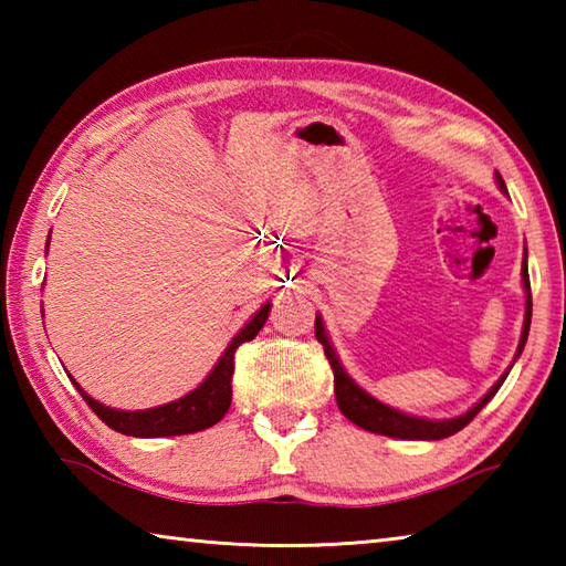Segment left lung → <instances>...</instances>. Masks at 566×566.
I'll use <instances>...</instances> for the list:
<instances>
[{
	"instance_id": "1",
	"label": "left lung",
	"mask_w": 566,
	"mask_h": 566,
	"mask_svg": "<svg viewBox=\"0 0 566 566\" xmlns=\"http://www.w3.org/2000/svg\"><path fill=\"white\" fill-rule=\"evenodd\" d=\"M496 185H500L506 191L504 179L500 175H496ZM522 282H524V290H526V310H524V327H522L520 347H516V357H520L522 349H524L526 337H530V324H532V294H530V272H526V254H524V262H522ZM314 334H317V339L324 347V354H327V359L332 364L334 397H337V405H339L342 415L347 417L349 421H354L357 427L367 429V432L395 437V439H444V437L457 434L459 429H464L469 421H472L479 415V411L486 407V401H490L496 395V391H500L506 375H510V369H506L504 375L496 379V385L490 391H486V395L479 399L472 409L464 411V415L452 417V419H424V417L405 415V411H399V409H391L387 405H381L379 399L367 395V391H364L357 385V381H354L347 375V371H344L337 352H334L327 332H324V322H322L319 314H317V322H314Z\"/></svg>"
}]
</instances>
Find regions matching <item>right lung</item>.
I'll return each instance as SVG.
<instances>
[{"instance_id":"add662e5","label":"right lung","mask_w":566,"mask_h":566,"mask_svg":"<svg viewBox=\"0 0 566 566\" xmlns=\"http://www.w3.org/2000/svg\"><path fill=\"white\" fill-rule=\"evenodd\" d=\"M46 247H50V242H46ZM270 306L272 304L266 302L262 310L256 312L242 329H239V334L227 344L224 354L219 357L214 369L209 371V377L202 381V385L191 389L189 395H185L181 399L169 401V405L151 407V409H134V411L112 409V407H104L102 401L92 399L72 377L70 379L72 385L80 389L84 401L92 407L94 415H97L104 424L112 427L114 432L127 434V437H145V439L202 432L207 427H214L217 421L227 415L229 405H232L234 352L239 349V344L254 339L256 334H260L266 317H270Z\"/></svg>"}]
</instances>
